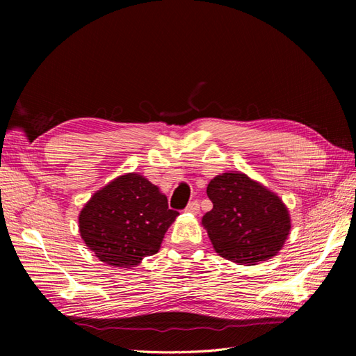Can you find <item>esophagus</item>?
Here are the masks:
<instances>
[{
  "label": "esophagus",
  "instance_id": "obj_1",
  "mask_svg": "<svg viewBox=\"0 0 356 356\" xmlns=\"http://www.w3.org/2000/svg\"><path fill=\"white\" fill-rule=\"evenodd\" d=\"M186 211H187V212H190V213H199V211H200V204H199V202H197V200H193V202H190V203L187 204Z\"/></svg>",
  "mask_w": 356,
  "mask_h": 356
}]
</instances>
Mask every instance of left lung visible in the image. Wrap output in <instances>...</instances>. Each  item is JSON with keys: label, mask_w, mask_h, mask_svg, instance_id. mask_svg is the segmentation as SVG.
Listing matches in <instances>:
<instances>
[{"label": "left lung", "mask_w": 356, "mask_h": 356, "mask_svg": "<svg viewBox=\"0 0 356 356\" xmlns=\"http://www.w3.org/2000/svg\"><path fill=\"white\" fill-rule=\"evenodd\" d=\"M207 193L213 208L202 224L218 255L254 266L282 250L291 218L273 191L242 172H225L211 179Z\"/></svg>", "instance_id": "1"}]
</instances>
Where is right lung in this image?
<instances>
[{
	"label": "right lung",
	"instance_id": "obj_1",
	"mask_svg": "<svg viewBox=\"0 0 356 356\" xmlns=\"http://www.w3.org/2000/svg\"><path fill=\"white\" fill-rule=\"evenodd\" d=\"M178 215L157 186L132 172L95 193L79 215V229L102 263L131 268L160 250Z\"/></svg>",
	"mask_w": 356,
	"mask_h": 356
}]
</instances>
